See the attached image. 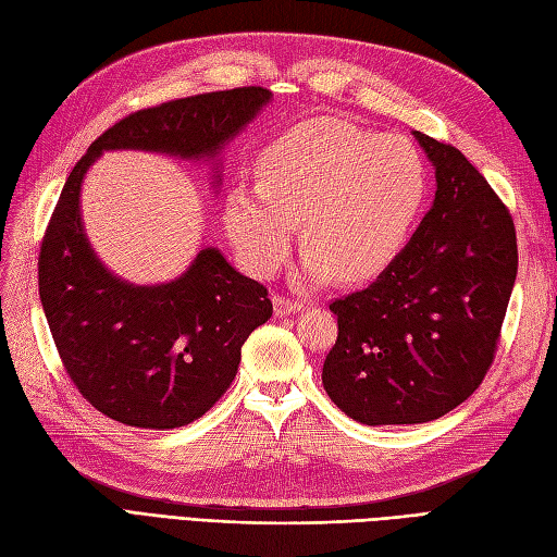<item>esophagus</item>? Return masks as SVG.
<instances>
[{
  "label": "esophagus",
  "instance_id": "1",
  "mask_svg": "<svg viewBox=\"0 0 557 557\" xmlns=\"http://www.w3.org/2000/svg\"><path fill=\"white\" fill-rule=\"evenodd\" d=\"M273 310H275V318H284V315H292V312L301 310L296 301H289V298L284 296H273Z\"/></svg>",
  "mask_w": 557,
  "mask_h": 557
}]
</instances>
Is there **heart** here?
<instances>
[{"mask_svg":"<svg viewBox=\"0 0 557 557\" xmlns=\"http://www.w3.org/2000/svg\"><path fill=\"white\" fill-rule=\"evenodd\" d=\"M425 195L419 150L336 117L294 126L259 157V183L225 199V231L253 275L275 273L304 221V273L367 280L388 268Z\"/></svg>","mask_w":557,"mask_h":557,"instance_id":"heart-1","label":"heart"}]
</instances>
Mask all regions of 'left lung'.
I'll return each instance as SVG.
<instances>
[{"label": "left lung", "instance_id": "left-lung-1", "mask_svg": "<svg viewBox=\"0 0 557 557\" xmlns=\"http://www.w3.org/2000/svg\"><path fill=\"white\" fill-rule=\"evenodd\" d=\"M414 138L435 169L431 209L376 282L330 306L324 391L364 425L425 423L468 400L518 275L516 227L490 183L447 143Z\"/></svg>", "mask_w": 557, "mask_h": 557}]
</instances>
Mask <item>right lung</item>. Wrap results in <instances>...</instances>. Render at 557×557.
<instances>
[{
  "label": "right lung",
  "instance_id": "1",
  "mask_svg": "<svg viewBox=\"0 0 557 557\" xmlns=\"http://www.w3.org/2000/svg\"><path fill=\"white\" fill-rule=\"evenodd\" d=\"M273 101L261 87L199 94L138 110L98 136L70 171L39 251V298L77 391L126 425H188L231 388L249 334L273 315L268 289L202 247L183 273L134 284L98 259L82 221V183L108 150L211 164Z\"/></svg>",
  "mask_w": 557,
  "mask_h": 557
}]
</instances>
